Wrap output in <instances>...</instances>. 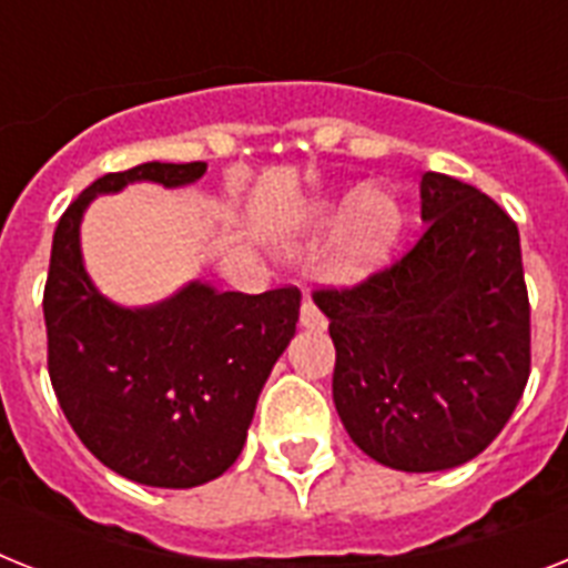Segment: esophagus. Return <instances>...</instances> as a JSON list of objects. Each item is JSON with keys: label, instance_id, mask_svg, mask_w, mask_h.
Segmentation results:
<instances>
[{"label": "esophagus", "instance_id": "34e87169", "mask_svg": "<svg viewBox=\"0 0 568 568\" xmlns=\"http://www.w3.org/2000/svg\"><path fill=\"white\" fill-rule=\"evenodd\" d=\"M302 327H307V331H325L327 327V318L318 313V307L313 302L302 304Z\"/></svg>", "mask_w": 568, "mask_h": 568}]
</instances>
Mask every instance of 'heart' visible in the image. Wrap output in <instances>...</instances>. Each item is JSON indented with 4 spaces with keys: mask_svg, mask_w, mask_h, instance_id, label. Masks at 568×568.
Masks as SVG:
<instances>
[{
    "mask_svg": "<svg viewBox=\"0 0 568 568\" xmlns=\"http://www.w3.org/2000/svg\"><path fill=\"white\" fill-rule=\"evenodd\" d=\"M406 214L388 189H357L339 203H318L298 229L295 252L311 255L331 232L336 234L331 252V275L354 284L374 275L400 243Z\"/></svg>",
    "mask_w": 568,
    "mask_h": 568,
    "instance_id": "b5f03b06",
    "label": "heart"
}]
</instances>
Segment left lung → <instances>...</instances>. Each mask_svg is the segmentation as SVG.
I'll list each match as a JSON object with an SVG mask.
<instances>
[{"label":"left lung","mask_w":568,"mask_h":568,"mask_svg":"<svg viewBox=\"0 0 568 568\" xmlns=\"http://www.w3.org/2000/svg\"><path fill=\"white\" fill-rule=\"evenodd\" d=\"M424 237L354 290H318L351 442L403 473L449 470L503 433L531 368L517 223L467 182L420 176Z\"/></svg>","instance_id":"left-lung-1"}]
</instances>
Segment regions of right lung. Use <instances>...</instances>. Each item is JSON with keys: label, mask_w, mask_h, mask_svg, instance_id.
<instances>
[{"label": "right lung", "mask_w": 568, "mask_h": 568, "mask_svg": "<svg viewBox=\"0 0 568 568\" xmlns=\"http://www.w3.org/2000/svg\"><path fill=\"white\" fill-rule=\"evenodd\" d=\"M205 162H144L106 173L54 229L42 295L49 377L65 420L101 464L148 487H196L237 462L257 395L295 336L302 293H220L189 281L144 307L89 278L81 223L92 200L133 182L194 185Z\"/></svg>", "instance_id": "right-lung-1"}]
</instances>
